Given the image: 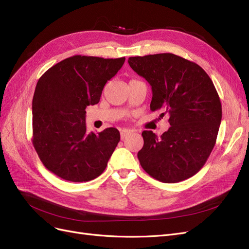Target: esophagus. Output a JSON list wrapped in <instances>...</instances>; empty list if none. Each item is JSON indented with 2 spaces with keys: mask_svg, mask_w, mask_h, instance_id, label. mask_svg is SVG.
Listing matches in <instances>:
<instances>
[{
  "mask_svg": "<svg viewBox=\"0 0 249 249\" xmlns=\"http://www.w3.org/2000/svg\"><path fill=\"white\" fill-rule=\"evenodd\" d=\"M130 133H131V131H130V130H128V129H124V130H122V131H121V140H122V141L126 140V139H127V136L129 135Z\"/></svg>",
  "mask_w": 249,
  "mask_h": 249,
  "instance_id": "34e87169",
  "label": "esophagus"
}]
</instances>
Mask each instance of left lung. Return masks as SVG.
I'll use <instances>...</instances> for the list:
<instances>
[{"instance_id":"obj_1","label":"left lung","mask_w":249,"mask_h":249,"mask_svg":"<svg viewBox=\"0 0 249 249\" xmlns=\"http://www.w3.org/2000/svg\"><path fill=\"white\" fill-rule=\"evenodd\" d=\"M128 63L152 87L151 110L170 115L171 127L160 138L142 131L143 146L138 153L142 167L163 183L192 177L209 158L221 122L213 82L196 63L174 53L130 57Z\"/></svg>"}]
</instances>
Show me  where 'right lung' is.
<instances>
[{
  "label": "right lung",
  "instance_id": "right-lung-1",
  "mask_svg": "<svg viewBox=\"0 0 249 249\" xmlns=\"http://www.w3.org/2000/svg\"><path fill=\"white\" fill-rule=\"evenodd\" d=\"M125 58L76 54L45 71L37 83L32 142L43 165L61 179L87 182L100 176L120 141L117 128L88 133L86 107L100 100L104 86Z\"/></svg>",
  "mask_w": 249,
  "mask_h": 249
}]
</instances>
